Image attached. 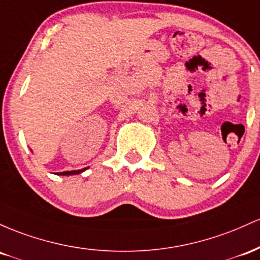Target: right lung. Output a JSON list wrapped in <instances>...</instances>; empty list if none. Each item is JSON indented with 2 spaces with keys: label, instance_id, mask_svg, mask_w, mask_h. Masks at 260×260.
I'll use <instances>...</instances> for the list:
<instances>
[{
  "label": "right lung",
  "instance_id": "add662e5",
  "mask_svg": "<svg viewBox=\"0 0 260 260\" xmlns=\"http://www.w3.org/2000/svg\"><path fill=\"white\" fill-rule=\"evenodd\" d=\"M88 168V167H87ZM87 168H82V169H77V171H66V172H59V173H56L57 176H74V174H80L82 173V172L86 171Z\"/></svg>",
  "mask_w": 260,
  "mask_h": 260
}]
</instances>
